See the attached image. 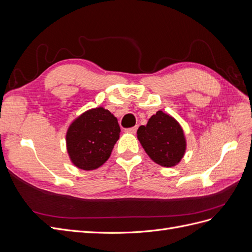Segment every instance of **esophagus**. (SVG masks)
I'll list each match as a JSON object with an SVG mask.
<instances>
[{
	"label": "esophagus",
	"instance_id": "esophagus-1",
	"mask_svg": "<svg viewBox=\"0 0 252 252\" xmlns=\"http://www.w3.org/2000/svg\"><path fill=\"white\" fill-rule=\"evenodd\" d=\"M136 130H138V126H134V127H131V128H128L126 129V132H129V133H135Z\"/></svg>",
	"mask_w": 252,
	"mask_h": 252
}]
</instances>
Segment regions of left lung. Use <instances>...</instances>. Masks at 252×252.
<instances>
[{
    "label": "left lung",
    "instance_id": "8db88e82",
    "mask_svg": "<svg viewBox=\"0 0 252 252\" xmlns=\"http://www.w3.org/2000/svg\"><path fill=\"white\" fill-rule=\"evenodd\" d=\"M138 139L148 157L163 167L178 165L185 155L187 142L182 126L162 110L138 129Z\"/></svg>",
    "mask_w": 252,
    "mask_h": 252
}]
</instances>
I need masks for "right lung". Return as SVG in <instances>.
Listing matches in <instances>:
<instances>
[{
  "label": "right lung",
  "instance_id": "add662e5",
  "mask_svg": "<svg viewBox=\"0 0 252 252\" xmlns=\"http://www.w3.org/2000/svg\"><path fill=\"white\" fill-rule=\"evenodd\" d=\"M118 119L104 107L83 112L67 129L66 147L71 163L83 170H94L109 158L120 139Z\"/></svg>",
  "mask_w": 252,
  "mask_h": 252
}]
</instances>
